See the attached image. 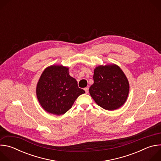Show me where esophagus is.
<instances>
[{
  "instance_id": "34e87169",
  "label": "esophagus",
  "mask_w": 161,
  "mask_h": 161,
  "mask_svg": "<svg viewBox=\"0 0 161 161\" xmlns=\"http://www.w3.org/2000/svg\"><path fill=\"white\" fill-rule=\"evenodd\" d=\"M88 89H89L88 87H86V88H84V90H85V92H86V94L88 92Z\"/></svg>"
}]
</instances>
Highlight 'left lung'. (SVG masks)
Listing matches in <instances>:
<instances>
[{
    "label": "left lung",
    "mask_w": 161,
    "mask_h": 161,
    "mask_svg": "<svg viewBox=\"0 0 161 161\" xmlns=\"http://www.w3.org/2000/svg\"><path fill=\"white\" fill-rule=\"evenodd\" d=\"M94 83L89 88L91 97L101 108L114 110L126 101L129 92V81L116 65H100L94 74Z\"/></svg>",
    "instance_id": "obj_1"
}]
</instances>
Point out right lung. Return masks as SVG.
Returning <instances> with one entry per match:
<instances>
[{"mask_svg": "<svg viewBox=\"0 0 161 161\" xmlns=\"http://www.w3.org/2000/svg\"><path fill=\"white\" fill-rule=\"evenodd\" d=\"M69 69L52 65L42 73L37 85V97L41 106L48 113L60 115L69 109L84 90L78 86Z\"/></svg>", "mask_w": 161, "mask_h": 161, "instance_id": "1", "label": "right lung"}]
</instances>
